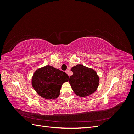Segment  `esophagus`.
<instances>
[{
	"label": "esophagus",
	"instance_id": "obj_1",
	"mask_svg": "<svg viewBox=\"0 0 134 134\" xmlns=\"http://www.w3.org/2000/svg\"><path fill=\"white\" fill-rule=\"evenodd\" d=\"M65 72H66V73H67L68 74H69V70H66L65 71Z\"/></svg>",
	"mask_w": 134,
	"mask_h": 134
}]
</instances>
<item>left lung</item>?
I'll list each match as a JSON object with an SVG mask.
<instances>
[{
  "label": "left lung",
  "instance_id": "8db88e82",
  "mask_svg": "<svg viewBox=\"0 0 134 134\" xmlns=\"http://www.w3.org/2000/svg\"><path fill=\"white\" fill-rule=\"evenodd\" d=\"M73 74L69 78V83L76 95L87 97L94 93L98 88L99 78L95 70L78 64L72 67Z\"/></svg>",
  "mask_w": 134,
  "mask_h": 134
}]
</instances>
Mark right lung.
Masks as SVG:
<instances>
[{"label":"right lung","mask_w":134,"mask_h":134,"mask_svg":"<svg viewBox=\"0 0 134 134\" xmlns=\"http://www.w3.org/2000/svg\"><path fill=\"white\" fill-rule=\"evenodd\" d=\"M68 80L69 76L65 72L47 65L34 72L32 85L40 96L47 99H54L59 97L62 84Z\"/></svg>","instance_id":"1"}]
</instances>
